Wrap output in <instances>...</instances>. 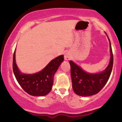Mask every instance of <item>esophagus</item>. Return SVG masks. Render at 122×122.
Segmentation results:
<instances>
[{"mask_svg": "<svg viewBox=\"0 0 122 122\" xmlns=\"http://www.w3.org/2000/svg\"><path fill=\"white\" fill-rule=\"evenodd\" d=\"M71 54H70L69 52H66L65 53V55H64V58H65V60H69L71 59Z\"/></svg>", "mask_w": 122, "mask_h": 122, "instance_id": "obj_1", "label": "esophagus"}]
</instances>
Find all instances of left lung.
I'll list each match as a JSON object with an SVG mask.
<instances>
[{
    "instance_id": "8db88e82",
    "label": "left lung",
    "mask_w": 122,
    "mask_h": 122,
    "mask_svg": "<svg viewBox=\"0 0 122 122\" xmlns=\"http://www.w3.org/2000/svg\"><path fill=\"white\" fill-rule=\"evenodd\" d=\"M111 58L108 65L103 72L92 74L85 72L72 61H69L72 88L76 94L81 96L94 95L100 92L106 84L111 73L113 66V54L110 40Z\"/></svg>"
}]
</instances>
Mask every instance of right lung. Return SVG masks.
<instances>
[{
	"mask_svg": "<svg viewBox=\"0 0 122 122\" xmlns=\"http://www.w3.org/2000/svg\"><path fill=\"white\" fill-rule=\"evenodd\" d=\"M64 60V56H60L51 60L40 72L32 75L23 74L20 72L16 64L15 50L12 69L16 80L25 92L31 96H45L51 91L54 75Z\"/></svg>",
	"mask_w": 122,
	"mask_h": 122,
	"instance_id": "obj_1",
	"label": "right lung"
}]
</instances>
